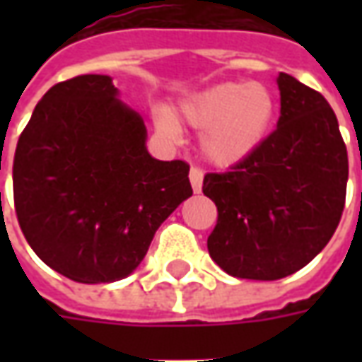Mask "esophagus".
I'll list each match as a JSON object with an SVG mask.
<instances>
[{
    "mask_svg": "<svg viewBox=\"0 0 362 362\" xmlns=\"http://www.w3.org/2000/svg\"><path fill=\"white\" fill-rule=\"evenodd\" d=\"M189 182H192V189L199 194L202 192V184H204V173L196 168V166H192L189 168Z\"/></svg>",
    "mask_w": 362,
    "mask_h": 362,
    "instance_id": "esophagus-1",
    "label": "esophagus"
}]
</instances>
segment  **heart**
<instances>
[{"label": "heart", "instance_id": "b5f03b06", "mask_svg": "<svg viewBox=\"0 0 362 362\" xmlns=\"http://www.w3.org/2000/svg\"><path fill=\"white\" fill-rule=\"evenodd\" d=\"M180 114L188 126L204 132L199 147L211 165L235 166L269 137L277 119V96L264 83H217L189 96ZM160 126L176 135L170 116H163Z\"/></svg>", "mask_w": 362, "mask_h": 362}]
</instances>
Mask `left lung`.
<instances>
[{
    "label": "left lung",
    "instance_id": "1",
    "mask_svg": "<svg viewBox=\"0 0 362 362\" xmlns=\"http://www.w3.org/2000/svg\"><path fill=\"white\" fill-rule=\"evenodd\" d=\"M277 87L275 132L244 163L204 178L219 213L207 250L240 279L298 272L329 243L345 205L349 163L332 106L293 75L279 74Z\"/></svg>",
    "mask_w": 362,
    "mask_h": 362
}]
</instances>
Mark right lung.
I'll list each match as a JSON object with an SVG mask.
<instances>
[{
  "instance_id": "obj_1",
  "label": "right lung",
  "mask_w": 362,
  "mask_h": 362,
  "mask_svg": "<svg viewBox=\"0 0 362 362\" xmlns=\"http://www.w3.org/2000/svg\"><path fill=\"white\" fill-rule=\"evenodd\" d=\"M147 127L108 75H77L36 104L13 160L21 230L77 283H112L141 264L163 221L192 196L189 166L147 151Z\"/></svg>"
}]
</instances>
